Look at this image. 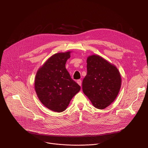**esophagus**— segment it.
<instances>
[{"label":"esophagus","instance_id":"esophagus-1","mask_svg":"<svg viewBox=\"0 0 148 148\" xmlns=\"http://www.w3.org/2000/svg\"><path fill=\"white\" fill-rule=\"evenodd\" d=\"M77 82V83H78L79 86H81V79H78Z\"/></svg>","mask_w":148,"mask_h":148}]
</instances>
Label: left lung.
<instances>
[{
  "mask_svg": "<svg viewBox=\"0 0 148 148\" xmlns=\"http://www.w3.org/2000/svg\"><path fill=\"white\" fill-rule=\"evenodd\" d=\"M87 73L83 79L82 91L96 108H107L116 98L121 86L117 68L98 55L87 60Z\"/></svg>",
  "mask_w": 148,
  "mask_h": 148,
  "instance_id": "obj_1",
  "label": "left lung"
}]
</instances>
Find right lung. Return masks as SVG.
<instances>
[{"label": "right lung", "mask_w": 148, "mask_h": 148, "mask_svg": "<svg viewBox=\"0 0 148 148\" xmlns=\"http://www.w3.org/2000/svg\"><path fill=\"white\" fill-rule=\"evenodd\" d=\"M70 53L53 55L36 75L34 88L38 99L46 107L54 112L65 111L73 97L81 89L66 69Z\"/></svg>", "instance_id": "right-lung-1"}]
</instances>
